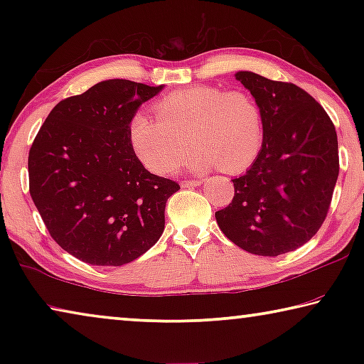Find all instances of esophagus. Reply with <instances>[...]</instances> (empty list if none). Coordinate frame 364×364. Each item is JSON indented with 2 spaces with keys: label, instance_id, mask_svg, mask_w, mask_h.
Listing matches in <instances>:
<instances>
[{
  "label": "esophagus",
  "instance_id": "obj_1",
  "mask_svg": "<svg viewBox=\"0 0 364 364\" xmlns=\"http://www.w3.org/2000/svg\"><path fill=\"white\" fill-rule=\"evenodd\" d=\"M204 183V180H193V181H183L181 186L183 188H196V186H200V184Z\"/></svg>",
  "mask_w": 364,
  "mask_h": 364
}]
</instances>
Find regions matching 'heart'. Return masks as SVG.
Segmentation results:
<instances>
[{"mask_svg":"<svg viewBox=\"0 0 364 364\" xmlns=\"http://www.w3.org/2000/svg\"><path fill=\"white\" fill-rule=\"evenodd\" d=\"M157 119L146 110L134 112L128 138L139 162L152 173L165 175L186 159L189 171L220 167L237 173L254 162L263 143V117L245 91L218 86H193L173 91L156 104Z\"/></svg>","mask_w":364,"mask_h":364,"instance_id":"1","label":"heart"}]
</instances>
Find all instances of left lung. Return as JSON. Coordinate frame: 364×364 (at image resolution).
<instances>
[{
	"label": "left lung",
	"mask_w": 364,
	"mask_h": 364,
	"mask_svg": "<svg viewBox=\"0 0 364 364\" xmlns=\"http://www.w3.org/2000/svg\"><path fill=\"white\" fill-rule=\"evenodd\" d=\"M263 117V143L254 164L234 178L232 202L215 213L237 247L263 257L299 249L328 215L338 176L334 123L299 86L239 70Z\"/></svg>",
	"instance_id": "1"
}]
</instances>
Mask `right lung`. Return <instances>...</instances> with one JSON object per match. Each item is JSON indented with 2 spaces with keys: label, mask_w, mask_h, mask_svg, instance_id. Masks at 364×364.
<instances>
[{
  "label": "right lung",
  "mask_w": 364,
  "mask_h": 364,
  "mask_svg": "<svg viewBox=\"0 0 364 364\" xmlns=\"http://www.w3.org/2000/svg\"><path fill=\"white\" fill-rule=\"evenodd\" d=\"M162 90L104 80L60 101L30 147V196L51 237L78 260L122 267L162 236L165 204L180 186L147 171L128 138L132 115Z\"/></svg>",
  "instance_id": "obj_1"
}]
</instances>
